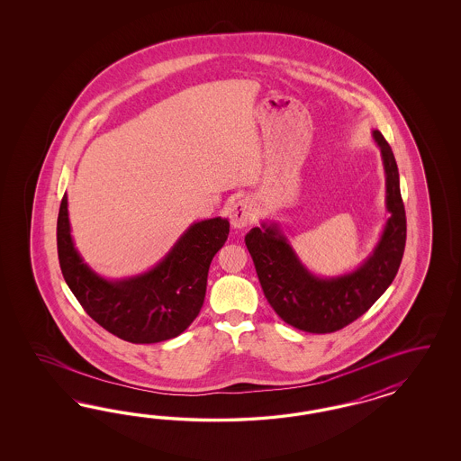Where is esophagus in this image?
<instances>
[{
	"instance_id": "esophagus-1",
	"label": "esophagus",
	"mask_w": 461,
	"mask_h": 461,
	"mask_svg": "<svg viewBox=\"0 0 461 461\" xmlns=\"http://www.w3.org/2000/svg\"><path fill=\"white\" fill-rule=\"evenodd\" d=\"M253 218H255V204L249 197L238 199L237 203L231 206L230 220L235 230H243L253 221Z\"/></svg>"
}]
</instances>
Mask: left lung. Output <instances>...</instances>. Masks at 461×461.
Segmentation results:
<instances>
[{"instance_id": "obj_1", "label": "left lung", "mask_w": 461, "mask_h": 461, "mask_svg": "<svg viewBox=\"0 0 461 461\" xmlns=\"http://www.w3.org/2000/svg\"><path fill=\"white\" fill-rule=\"evenodd\" d=\"M372 139L382 155L389 218L360 266L338 276L314 274L274 220L251 228L245 237L268 304L282 321L307 333H333L360 318L389 289L402 262L405 211L399 168L384 135L372 130Z\"/></svg>"}]
</instances>
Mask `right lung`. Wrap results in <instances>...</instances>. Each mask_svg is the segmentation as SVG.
Here are the masks:
<instances>
[{
	"label": "right lung",
	"mask_w": 461,
	"mask_h": 461,
	"mask_svg": "<svg viewBox=\"0 0 461 461\" xmlns=\"http://www.w3.org/2000/svg\"><path fill=\"white\" fill-rule=\"evenodd\" d=\"M230 233L221 216L191 224L152 268L106 279L84 262L70 233L68 194L57 218L62 276L84 311L106 331L130 343H158L184 333L199 314L212 257Z\"/></svg>",
	"instance_id": "add662e5"
}]
</instances>
